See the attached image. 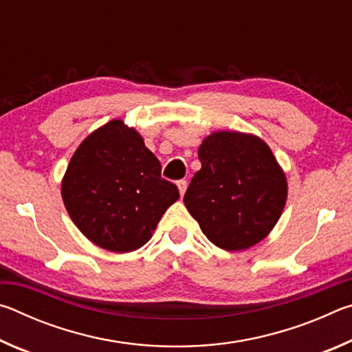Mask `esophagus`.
<instances>
[{
	"mask_svg": "<svg viewBox=\"0 0 352 352\" xmlns=\"http://www.w3.org/2000/svg\"><path fill=\"white\" fill-rule=\"evenodd\" d=\"M177 186H178V190H180V195L183 197L184 195V192H186V188H188V182L186 180H180L177 183Z\"/></svg>",
	"mask_w": 352,
	"mask_h": 352,
	"instance_id": "34e87169",
	"label": "esophagus"
}]
</instances>
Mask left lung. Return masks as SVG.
I'll list each match as a JSON object with an SVG mask.
<instances>
[{
    "label": "left lung",
    "instance_id": "1",
    "mask_svg": "<svg viewBox=\"0 0 352 352\" xmlns=\"http://www.w3.org/2000/svg\"><path fill=\"white\" fill-rule=\"evenodd\" d=\"M199 160L183 201L208 241L241 252L269 236L287 200V178L269 144L219 130L201 141Z\"/></svg>",
    "mask_w": 352,
    "mask_h": 352
}]
</instances>
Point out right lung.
Returning a JSON list of instances; mask_svg holds the SVG:
<instances>
[{"label":"right lung","mask_w":352,"mask_h":352,"mask_svg":"<svg viewBox=\"0 0 352 352\" xmlns=\"http://www.w3.org/2000/svg\"><path fill=\"white\" fill-rule=\"evenodd\" d=\"M180 197L142 136L111 119L87 136L62 178V199L88 241L130 253L151 241L166 210Z\"/></svg>","instance_id":"obj_1"}]
</instances>
